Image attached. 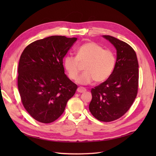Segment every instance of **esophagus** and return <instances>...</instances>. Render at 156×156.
I'll return each instance as SVG.
<instances>
[{
	"label": "esophagus",
	"instance_id": "34e87169",
	"mask_svg": "<svg viewBox=\"0 0 156 156\" xmlns=\"http://www.w3.org/2000/svg\"><path fill=\"white\" fill-rule=\"evenodd\" d=\"M77 91L78 92H80V93H82V92H84L87 91V89H86L84 87H78V89H77Z\"/></svg>",
	"mask_w": 156,
	"mask_h": 156
}]
</instances>
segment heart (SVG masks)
<instances>
[{
  "label": "heart",
  "instance_id": "obj_1",
  "mask_svg": "<svg viewBox=\"0 0 156 156\" xmlns=\"http://www.w3.org/2000/svg\"><path fill=\"white\" fill-rule=\"evenodd\" d=\"M116 63L114 53L110 49H104L95 42H88L76 49V55H66L63 59L64 68L69 78L75 80L84 64L85 72L79 76L77 82L88 84L94 80L102 82L108 78L113 72Z\"/></svg>",
  "mask_w": 156,
  "mask_h": 156
}]
</instances>
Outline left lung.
<instances>
[{"label":"left lung","mask_w":156,"mask_h":156,"mask_svg":"<svg viewBox=\"0 0 156 156\" xmlns=\"http://www.w3.org/2000/svg\"><path fill=\"white\" fill-rule=\"evenodd\" d=\"M117 49V61L111 75L105 82L92 88L89 110L103 122L121 117L137 97L139 64L137 55L130 45L110 35H103Z\"/></svg>","instance_id":"obj_1"}]
</instances>
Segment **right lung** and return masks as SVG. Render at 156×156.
<instances>
[{
    "instance_id": "add662e5",
    "label": "right lung",
    "mask_w": 156,
    "mask_h": 156,
    "mask_svg": "<svg viewBox=\"0 0 156 156\" xmlns=\"http://www.w3.org/2000/svg\"><path fill=\"white\" fill-rule=\"evenodd\" d=\"M77 38L54 35L27 45L20 57L18 89L31 117L50 123L64 112L77 85L64 74L63 58Z\"/></svg>"
}]
</instances>
